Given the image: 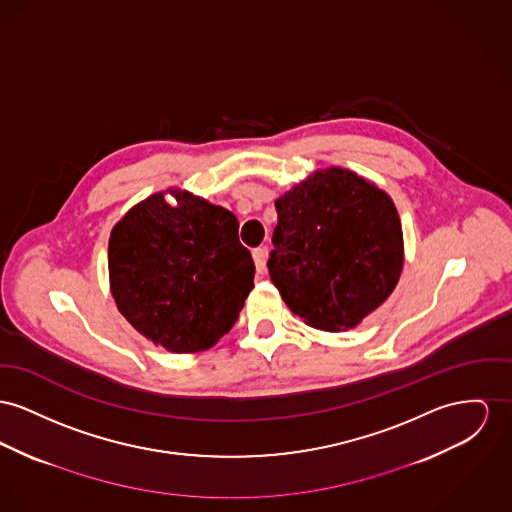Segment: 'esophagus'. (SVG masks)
I'll return each mask as SVG.
<instances>
[{"label":"esophagus","instance_id":"1","mask_svg":"<svg viewBox=\"0 0 512 512\" xmlns=\"http://www.w3.org/2000/svg\"><path fill=\"white\" fill-rule=\"evenodd\" d=\"M252 258H254V264H256V272H266V248L264 246L254 248L252 250Z\"/></svg>","mask_w":512,"mask_h":512}]
</instances>
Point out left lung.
I'll return each instance as SVG.
<instances>
[{
  "instance_id": "1",
  "label": "left lung",
  "mask_w": 512,
  "mask_h": 512,
  "mask_svg": "<svg viewBox=\"0 0 512 512\" xmlns=\"http://www.w3.org/2000/svg\"><path fill=\"white\" fill-rule=\"evenodd\" d=\"M268 270L285 305L308 326L340 332L382 305L398 283V211L375 184L332 167L275 200Z\"/></svg>"
}]
</instances>
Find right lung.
Returning <instances> with one entry per match:
<instances>
[{"label":"right lung","instance_id":"1","mask_svg":"<svg viewBox=\"0 0 512 512\" xmlns=\"http://www.w3.org/2000/svg\"><path fill=\"white\" fill-rule=\"evenodd\" d=\"M172 194L178 204L155 194L112 229L110 287L137 332L174 353H194L235 326L254 289V262L229 209Z\"/></svg>","mask_w":512,"mask_h":512}]
</instances>
